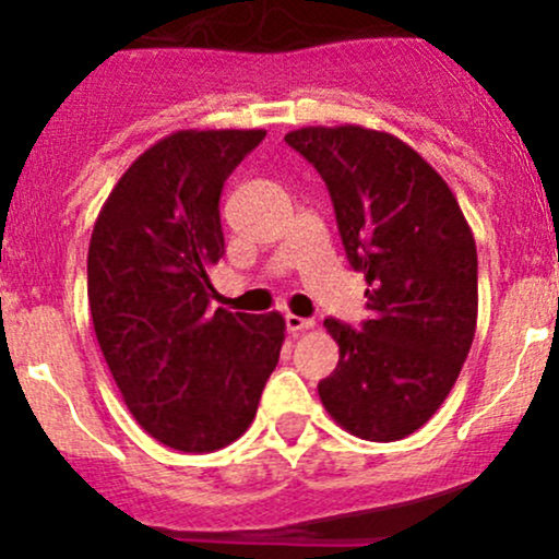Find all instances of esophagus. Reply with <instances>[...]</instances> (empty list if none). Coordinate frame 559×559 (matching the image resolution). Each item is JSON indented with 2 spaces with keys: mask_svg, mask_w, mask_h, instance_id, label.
Instances as JSON below:
<instances>
[{
  "mask_svg": "<svg viewBox=\"0 0 559 559\" xmlns=\"http://www.w3.org/2000/svg\"><path fill=\"white\" fill-rule=\"evenodd\" d=\"M313 326H316L313 319H302V316L297 313H286V330H289L292 335H300V332L313 330Z\"/></svg>",
  "mask_w": 559,
  "mask_h": 559,
  "instance_id": "34e87169",
  "label": "esophagus"
}]
</instances>
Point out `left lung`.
Masks as SVG:
<instances>
[{
    "mask_svg": "<svg viewBox=\"0 0 559 559\" xmlns=\"http://www.w3.org/2000/svg\"><path fill=\"white\" fill-rule=\"evenodd\" d=\"M324 178L370 319H324L341 348L319 381L326 414L362 441H400L452 392L478 316L476 240L460 202L408 143L341 123L286 134Z\"/></svg>",
    "mask_w": 559,
    "mask_h": 559,
    "instance_id": "8db88e82",
    "label": "left lung"
}]
</instances>
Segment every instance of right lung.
Listing matches in <instances>:
<instances>
[{
	"instance_id": "1",
	"label": "right lung",
	"mask_w": 559,
	"mask_h": 559,
	"mask_svg": "<svg viewBox=\"0 0 559 559\" xmlns=\"http://www.w3.org/2000/svg\"><path fill=\"white\" fill-rule=\"evenodd\" d=\"M264 129H180L112 186L88 243L94 332L129 414L165 447H229L257 416L278 365V311H211L222 259L224 180Z\"/></svg>"
}]
</instances>
